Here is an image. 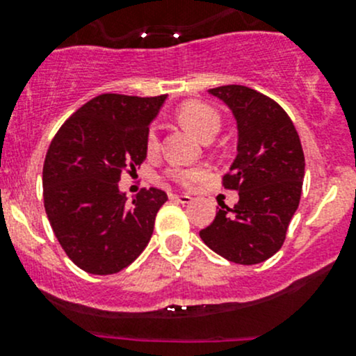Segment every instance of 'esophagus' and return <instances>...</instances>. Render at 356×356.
Instances as JSON below:
<instances>
[{"label":"esophagus","mask_w":356,"mask_h":356,"mask_svg":"<svg viewBox=\"0 0 356 356\" xmlns=\"http://www.w3.org/2000/svg\"><path fill=\"white\" fill-rule=\"evenodd\" d=\"M172 200L177 201V203H182V204H188L193 201L191 196H188V195H174L172 196Z\"/></svg>","instance_id":"obj_1"}]
</instances>
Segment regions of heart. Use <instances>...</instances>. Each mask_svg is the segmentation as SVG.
I'll return each mask as SVG.
<instances>
[{
    "label": "heart",
    "mask_w": 356,
    "mask_h": 356,
    "mask_svg": "<svg viewBox=\"0 0 356 356\" xmlns=\"http://www.w3.org/2000/svg\"><path fill=\"white\" fill-rule=\"evenodd\" d=\"M179 124L184 129H188L189 132L200 138L201 141H204L210 136L217 134V131L220 129V115L213 106L207 105V103L201 102H188L184 105L179 106L177 113ZM146 149L148 153H153L158 148V134L155 127H149L146 132ZM170 179H174L175 182L184 186H191L193 182H196L201 177L200 170H193V168H170L168 170Z\"/></svg>",
    "instance_id": "1"
}]
</instances>
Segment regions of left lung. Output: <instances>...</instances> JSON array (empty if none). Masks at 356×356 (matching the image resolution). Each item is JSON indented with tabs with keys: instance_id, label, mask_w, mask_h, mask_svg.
Segmentation results:
<instances>
[{
	"instance_id": "left-lung-1",
	"label": "left lung",
	"mask_w": 356,
	"mask_h": 356,
	"mask_svg": "<svg viewBox=\"0 0 356 356\" xmlns=\"http://www.w3.org/2000/svg\"><path fill=\"white\" fill-rule=\"evenodd\" d=\"M232 111L238 125V155L224 188L236 189L232 208L218 203L217 215L200 238L225 260L261 264L284 245L289 222L300 204L305 155L300 136L284 110L246 86L208 89Z\"/></svg>"
}]
</instances>
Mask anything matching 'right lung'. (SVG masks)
<instances>
[{
    "instance_id": "obj_1",
    "label": "right lung",
    "mask_w": 356,
    "mask_h": 356,
    "mask_svg": "<svg viewBox=\"0 0 356 356\" xmlns=\"http://www.w3.org/2000/svg\"><path fill=\"white\" fill-rule=\"evenodd\" d=\"M165 98L96 96L49 145L42 167L46 215L67 257L89 274H117L152 239L167 193L143 189L129 203L118 181L145 161L146 132Z\"/></svg>"
}]
</instances>
